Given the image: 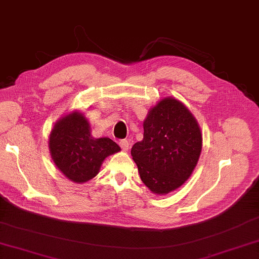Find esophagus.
Masks as SVG:
<instances>
[{"label": "esophagus", "instance_id": "34e87169", "mask_svg": "<svg viewBox=\"0 0 259 259\" xmlns=\"http://www.w3.org/2000/svg\"><path fill=\"white\" fill-rule=\"evenodd\" d=\"M120 148L123 151H127L130 148V141L128 140H121L119 142Z\"/></svg>", "mask_w": 259, "mask_h": 259}]
</instances>
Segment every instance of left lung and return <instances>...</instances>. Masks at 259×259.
Here are the masks:
<instances>
[{
	"label": "left lung",
	"instance_id": "left-lung-1",
	"mask_svg": "<svg viewBox=\"0 0 259 259\" xmlns=\"http://www.w3.org/2000/svg\"><path fill=\"white\" fill-rule=\"evenodd\" d=\"M143 140L131 154L141 180L155 195H167L190 177L202 152V132L182 101L165 97L149 110Z\"/></svg>",
	"mask_w": 259,
	"mask_h": 259
}]
</instances>
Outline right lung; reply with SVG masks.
I'll list each match as a JSON object with an SVG mask.
<instances>
[{"instance_id":"1","label":"right lung","mask_w":259,"mask_h":259,"mask_svg":"<svg viewBox=\"0 0 259 259\" xmlns=\"http://www.w3.org/2000/svg\"><path fill=\"white\" fill-rule=\"evenodd\" d=\"M56 168L67 179L83 184L96 177L104 160L120 148L109 138L96 139L83 113L73 110L58 119L48 141Z\"/></svg>"}]
</instances>
